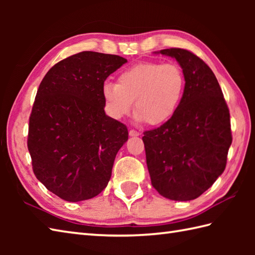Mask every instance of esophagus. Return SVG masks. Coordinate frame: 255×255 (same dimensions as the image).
Here are the masks:
<instances>
[{
  "mask_svg": "<svg viewBox=\"0 0 255 255\" xmlns=\"http://www.w3.org/2000/svg\"><path fill=\"white\" fill-rule=\"evenodd\" d=\"M139 134H140V132L137 131V130H133V129L129 130V136H130V137H138Z\"/></svg>",
  "mask_w": 255,
  "mask_h": 255,
  "instance_id": "esophagus-1",
  "label": "esophagus"
}]
</instances>
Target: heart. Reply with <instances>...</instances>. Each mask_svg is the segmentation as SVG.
<instances>
[{"instance_id":"obj_1","label":"heart","mask_w":255,"mask_h":255,"mask_svg":"<svg viewBox=\"0 0 255 255\" xmlns=\"http://www.w3.org/2000/svg\"><path fill=\"white\" fill-rule=\"evenodd\" d=\"M185 86V74L178 64L141 62L123 70L117 83H104L102 94L113 117L128 115L134 101L137 121L159 126L177 112Z\"/></svg>"}]
</instances>
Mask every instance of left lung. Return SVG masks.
I'll return each instance as SVG.
<instances>
[{"mask_svg":"<svg viewBox=\"0 0 255 255\" xmlns=\"http://www.w3.org/2000/svg\"><path fill=\"white\" fill-rule=\"evenodd\" d=\"M185 74V93L170 121L143 132L151 184L160 195L186 202L223 174L232 142L229 108L214 72L193 52L170 48Z\"/></svg>","mask_w":255,"mask_h":255,"instance_id":"1","label":"left lung"}]
</instances>
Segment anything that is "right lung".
<instances>
[{"label":"right lung","mask_w":255,"mask_h":255,"mask_svg":"<svg viewBox=\"0 0 255 255\" xmlns=\"http://www.w3.org/2000/svg\"><path fill=\"white\" fill-rule=\"evenodd\" d=\"M127 60L82 51L56 63L38 88L27 147L32 171L48 191L67 202L99 195L112 175L128 129L107 116L102 88Z\"/></svg>","instance_id":"1"}]
</instances>
